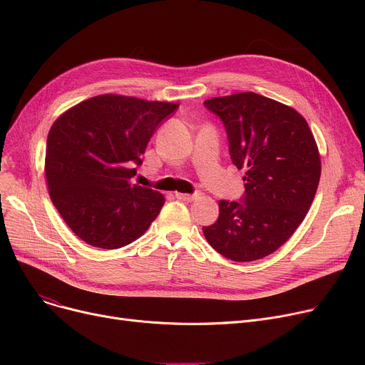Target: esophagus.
Returning a JSON list of instances; mask_svg holds the SVG:
<instances>
[{
  "label": "esophagus",
  "instance_id": "1",
  "mask_svg": "<svg viewBox=\"0 0 365 365\" xmlns=\"http://www.w3.org/2000/svg\"><path fill=\"white\" fill-rule=\"evenodd\" d=\"M200 192H195V194H182V192H176V198L180 200V201H186V202H192L195 200L200 198Z\"/></svg>",
  "mask_w": 365,
  "mask_h": 365
}]
</instances>
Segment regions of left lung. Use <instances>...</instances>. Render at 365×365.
I'll list each match as a JSON object with an SVG mask.
<instances>
[{"label":"left lung","instance_id":"1","mask_svg":"<svg viewBox=\"0 0 365 365\" xmlns=\"http://www.w3.org/2000/svg\"><path fill=\"white\" fill-rule=\"evenodd\" d=\"M225 124L231 160L245 168L242 201H219V219L202 232L234 262L272 255L309 212L321 178L314 134L302 115L253 91L207 99Z\"/></svg>","mask_w":365,"mask_h":365}]
</instances>
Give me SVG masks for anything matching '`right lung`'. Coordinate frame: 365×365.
I'll return each mask as SVG.
<instances>
[{"mask_svg":"<svg viewBox=\"0 0 365 365\" xmlns=\"http://www.w3.org/2000/svg\"><path fill=\"white\" fill-rule=\"evenodd\" d=\"M179 103L101 94L57 118L47 138L50 198L84 242L113 250L142 237L165 198L133 185L153 131Z\"/></svg>","mask_w":365,"mask_h":365,"instance_id":"right-lung-1","label":"right lung"}]
</instances>
